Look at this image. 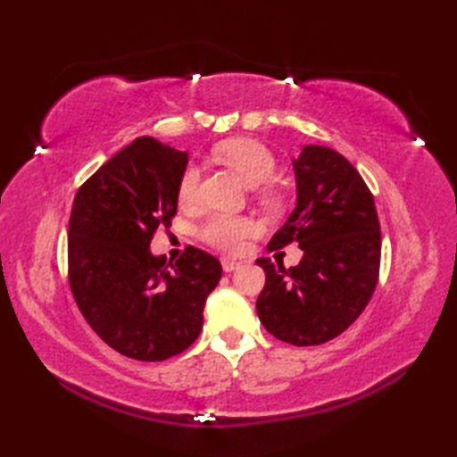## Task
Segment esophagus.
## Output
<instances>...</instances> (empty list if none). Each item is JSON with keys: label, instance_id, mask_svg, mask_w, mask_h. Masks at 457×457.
<instances>
[{"label": "esophagus", "instance_id": "esophagus-1", "mask_svg": "<svg viewBox=\"0 0 457 457\" xmlns=\"http://www.w3.org/2000/svg\"><path fill=\"white\" fill-rule=\"evenodd\" d=\"M239 267H241V261L228 259V257L221 259V269L226 270V273H231V270H236V269H239Z\"/></svg>", "mask_w": 457, "mask_h": 457}]
</instances>
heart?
I'll return each instance as SVG.
<instances>
[{"mask_svg": "<svg viewBox=\"0 0 457 457\" xmlns=\"http://www.w3.org/2000/svg\"><path fill=\"white\" fill-rule=\"evenodd\" d=\"M213 159L220 161L236 170L241 179H244L249 187L255 188V200L261 208H265L270 213L283 212L287 206V194L273 187V184H265L275 177L277 172V159L270 153L267 145L255 139L237 137L218 143L212 149ZM262 187H259L258 184ZM200 194V170L198 167H187L182 172V179L179 184V200L184 206H190L198 200ZM257 231V223L249 216H234V213H212L200 223L198 236L208 245L216 247L226 253H237L244 249L245 241Z\"/></svg>", "mask_w": 457, "mask_h": 457, "instance_id": "obj_1", "label": "heart"}]
</instances>
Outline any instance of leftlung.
I'll use <instances>...</instances> for the list:
<instances>
[{"label":"left lung","instance_id":"1","mask_svg":"<svg viewBox=\"0 0 457 457\" xmlns=\"http://www.w3.org/2000/svg\"><path fill=\"white\" fill-rule=\"evenodd\" d=\"M296 208L267 249L298 244L296 267L261 257L265 287L257 314L269 334L293 345H320L352 326L378 280L381 228L361 174L344 154L306 145L293 161Z\"/></svg>","mask_w":457,"mask_h":457}]
</instances>
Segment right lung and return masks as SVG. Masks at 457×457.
<instances>
[{"mask_svg":"<svg viewBox=\"0 0 457 457\" xmlns=\"http://www.w3.org/2000/svg\"><path fill=\"white\" fill-rule=\"evenodd\" d=\"M187 162V153L139 137L102 164L72 204V296L94 332L137 361H164L196 342L204 304L221 278L206 251L188 245L169 270L149 249L177 213Z\"/></svg>","mask_w":457,"mask_h":457,"instance_id":"add662e5","label":"right lung"}]
</instances>
